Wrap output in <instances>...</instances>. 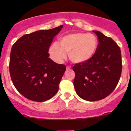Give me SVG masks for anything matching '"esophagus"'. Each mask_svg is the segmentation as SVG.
<instances>
[{
	"instance_id": "1",
	"label": "esophagus",
	"mask_w": 131,
	"mask_h": 131,
	"mask_svg": "<svg viewBox=\"0 0 131 131\" xmlns=\"http://www.w3.org/2000/svg\"><path fill=\"white\" fill-rule=\"evenodd\" d=\"M71 66H67V70H70L71 69Z\"/></svg>"
}]
</instances>
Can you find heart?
I'll use <instances>...</instances> for the list:
<instances>
[{
    "mask_svg": "<svg viewBox=\"0 0 131 131\" xmlns=\"http://www.w3.org/2000/svg\"><path fill=\"white\" fill-rule=\"evenodd\" d=\"M98 46L94 35L77 32L67 34L58 39V44L52 43L49 48L51 58L56 63L63 61L68 53L69 59L75 64L88 62L94 56Z\"/></svg>",
    "mask_w": 131,
    "mask_h": 131,
    "instance_id": "b5f03b06",
    "label": "heart"
}]
</instances>
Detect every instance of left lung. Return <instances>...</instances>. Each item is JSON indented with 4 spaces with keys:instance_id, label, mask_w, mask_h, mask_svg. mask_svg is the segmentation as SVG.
Returning <instances> with one entry per match:
<instances>
[{
    "instance_id": "8db88e82",
    "label": "left lung",
    "mask_w": 131,
    "mask_h": 131,
    "mask_svg": "<svg viewBox=\"0 0 131 131\" xmlns=\"http://www.w3.org/2000/svg\"><path fill=\"white\" fill-rule=\"evenodd\" d=\"M98 39L94 56L73 67L74 88L78 96L89 101L103 100L115 89L122 72L121 49L112 39L93 30Z\"/></svg>"
}]
</instances>
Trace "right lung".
Listing matches in <instances>:
<instances>
[{
  "mask_svg": "<svg viewBox=\"0 0 131 131\" xmlns=\"http://www.w3.org/2000/svg\"><path fill=\"white\" fill-rule=\"evenodd\" d=\"M63 25L26 34L13 46L9 72L18 92L31 101L43 102L53 97L66 70L49 58V48Z\"/></svg>",
  "mask_w": 131,
  "mask_h": 131,
  "instance_id": "right-lung-1",
  "label": "right lung"
}]
</instances>
